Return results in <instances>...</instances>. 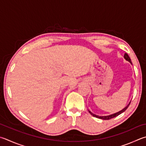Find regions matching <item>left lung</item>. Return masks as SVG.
<instances>
[{
	"mask_svg": "<svg viewBox=\"0 0 146 146\" xmlns=\"http://www.w3.org/2000/svg\"><path fill=\"white\" fill-rule=\"evenodd\" d=\"M124 57L125 58L126 60H128V61L131 64V61L130 58H129V57L128 56V55L126 53H125V54H124ZM130 103H131V102H129V104H128V105H127L126 107L124 108V109H123V110H121V111H119V112H117V113H113V114L110 115H107V116H99V115H96L94 114V113H92L91 112V111H89V110H88V111H89V112L90 113H91V114L92 116H93V117H95L98 118V119H103V120H109V119H112V118H113V117H117V116H118L119 115H120L121 113L124 112V111H125V110L127 109V108H128V107H129V105H130Z\"/></svg>",
	"mask_w": 146,
	"mask_h": 146,
	"instance_id": "obj_1",
	"label": "left lung"
}]
</instances>
